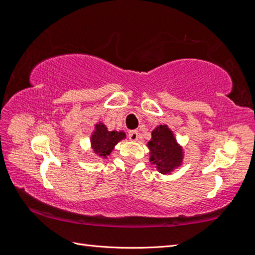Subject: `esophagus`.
I'll list each match as a JSON object with an SVG mask.
<instances>
[{
  "label": "esophagus",
  "instance_id": "esophagus-1",
  "mask_svg": "<svg viewBox=\"0 0 255 255\" xmlns=\"http://www.w3.org/2000/svg\"><path fill=\"white\" fill-rule=\"evenodd\" d=\"M138 131L137 130H130L128 132V137H129V139L130 140H132V141H136L137 139H138Z\"/></svg>",
  "mask_w": 255,
  "mask_h": 255
}]
</instances>
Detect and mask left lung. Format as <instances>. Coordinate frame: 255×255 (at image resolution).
Wrapping results in <instances>:
<instances>
[{
	"instance_id": "8db88e82",
	"label": "left lung",
	"mask_w": 255,
	"mask_h": 255,
	"mask_svg": "<svg viewBox=\"0 0 255 255\" xmlns=\"http://www.w3.org/2000/svg\"><path fill=\"white\" fill-rule=\"evenodd\" d=\"M147 147L150 150L149 161L156 165L159 173L170 174L182 164L183 149L166 125H159L154 129Z\"/></svg>"
}]
</instances>
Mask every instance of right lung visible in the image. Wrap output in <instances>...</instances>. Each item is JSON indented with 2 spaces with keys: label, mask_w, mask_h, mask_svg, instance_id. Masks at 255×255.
Here are the masks:
<instances>
[{
  "label": "right lung",
  "mask_w": 255,
  "mask_h": 255,
  "mask_svg": "<svg viewBox=\"0 0 255 255\" xmlns=\"http://www.w3.org/2000/svg\"><path fill=\"white\" fill-rule=\"evenodd\" d=\"M125 138H126V133L124 131H109L106 125L99 123L96 125L94 131L91 135V147L93 153L99 157L106 158L114 150L115 146Z\"/></svg>",
  "instance_id": "add662e5"
}]
</instances>
